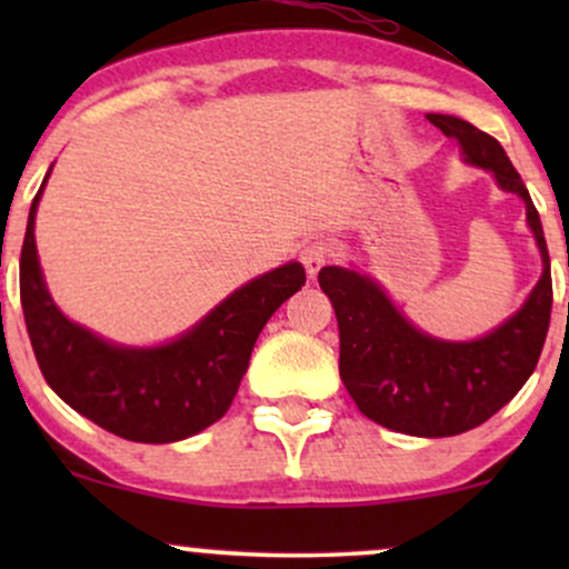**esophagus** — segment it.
<instances>
[{
	"mask_svg": "<svg viewBox=\"0 0 569 569\" xmlns=\"http://www.w3.org/2000/svg\"><path fill=\"white\" fill-rule=\"evenodd\" d=\"M331 257H335V246H331L329 240H323V238L310 240V243L302 248V264H305L307 276L316 278L318 272H321V267L331 262Z\"/></svg>",
	"mask_w": 569,
	"mask_h": 569,
	"instance_id": "obj_1",
	"label": "esophagus"
}]
</instances>
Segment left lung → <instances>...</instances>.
I'll use <instances>...</instances> for the list:
<instances>
[{
  "label": "left lung",
  "mask_w": 569,
  "mask_h": 569,
  "mask_svg": "<svg viewBox=\"0 0 569 569\" xmlns=\"http://www.w3.org/2000/svg\"><path fill=\"white\" fill-rule=\"evenodd\" d=\"M455 139L468 166L485 168L502 192L525 200L543 272L525 305L471 342H449L417 329L375 278L350 267H323L318 283L339 323V377L356 407L396 433L441 439L466 433L506 407L530 380L551 321V259L525 181L506 149L471 122L428 114Z\"/></svg>",
  "instance_id": "8db88e82"
}]
</instances>
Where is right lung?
Wrapping results in <instances>:
<instances>
[{"label": "right lung", "mask_w": 569, "mask_h": 569, "mask_svg": "<svg viewBox=\"0 0 569 569\" xmlns=\"http://www.w3.org/2000/svg\"><path fill=\"white\" fill-rule=\"evenodd\" d=\"M48 176L31 202L21 251L23 318L44 380L71 409L128 441L171 443L213 426L238 393L259 331L305 286V267L289 262L248 280L171 342H109L69 321L42 278L34 219Z\"/></svg>", "instance_id": "right-lung-1"}]
</instances>
